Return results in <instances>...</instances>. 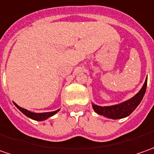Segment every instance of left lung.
I'll use <instances>...</instances> for the list:
<instances>
[{
	"mask_svg": "<svg viewBox=\"0 0 154 154\" xmlns=\"http://www.w3.org/2000/svg\"><path fill=\"white\" fill-rule=\"evenodd\" d=\"M146 82L147 81L146 80L142 88L135 96H134L133 98L123 103L112 105V106H104V107L92 103V108L96 113L111 119H121L123 117H126L133 112L135 108L139 105L140 101L142 100L146 89Z\"/></svg>",
	"mask_w": 154,
	"mask_h": 154,
	"instance_id": "obj_1",
	"label": "left lung"
}]
</instances>
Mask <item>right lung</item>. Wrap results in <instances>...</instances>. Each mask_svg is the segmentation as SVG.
I'll return each mask as SVG.
<instances>
[{
    "mask_svg": "<svg viewBox=\"0 0 154 154\" xmlns=\"http://www.w3.org/2000/svg\"><path fill=\"white\" fill-rule=\"evenodd\" d=\"M14 103L15 106H16L18 109H20L22 113H24V114L26 116L30 117V118H32V119H33V120H36V121H43V120H45V119H47V118H49V117L52 116L53 115H55L56 112L59 110V109H57V110H56V111L45 112V113H34V112L29 111V110L24 109V108H21V107H20L18 104H16L15 103Z\"/></svg>",
    "mask_w": 154,
    "mask_h": 154,
    "instance_id": "add662e5",
    "label": "right lung"
}]
</instances>
